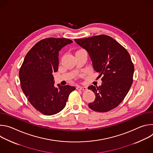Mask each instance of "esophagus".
I'll use <instances>...</instances> for the list:
<instances>
[{
    "label": "esophagus",
    "mask_w": 153,
    "mask_h": 153,
    "mask_svg": "<svg viewBox=\"0 0 153 153\" xmlns=\"http://www.w3.org/2000/svg\"><path fill=\"white\" fill-rule=\"evenodd\" d=\"M77 90H82V91H85L87 90V88L86 86H79L77 87Z\"/></svg>",
    "instance_id": "34e87169"
}]
</instances>
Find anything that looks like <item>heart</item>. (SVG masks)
<instances>
[{
	"instance_id": "1",
	"label": "heart",
	"mask_w": 153,
	"mask_h": 153,
	"mask_svg": "<svg viewBox=\"0 0 153 153\" xmlns=\"http://www.w3.org/2000/svg\"><path fill=\"white\" fill-rule=\"evenodd\" d=\"M79 51H80V50H79Z\"/></svg>"
}]
</instances>
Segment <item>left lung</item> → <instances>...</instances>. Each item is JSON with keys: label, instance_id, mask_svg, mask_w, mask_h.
<instances>
[{"label": "left lung", "instance_id": "obj_1", "mask_svg": "<svg viewBox=\"0 0 153 153\" xmlns=\"http://www.w3.org/2000/svg\"><path fill=\"white\" fill-rule=\"evenodd\" d=\"M74 41L88 52L94 70L102 76V85L89 86L96 98L88 106L97 112H107L117 107L128 94L133 81L134 67L131 59L119 43L106 35Z\"/></svg>", "mask_w": 153, "mask_h": 153}]
</instances>
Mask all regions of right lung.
<instances>
[{"instance_id": "right-lung-1", "label": "right lung", "mask_w": 153, "mask_h": 153, "mask_svg": "<svg viewBox=\"0 0 153 153\" xmlns=\"http://www.w3.org/2000/svg\"><path fill=\"white\" fill-rule=\"evenodd\" d=\"M65 38H48L39 42L27 54L19 70L20 85L30 103L43 114L62 111L74 86L60 84L56 87L53 75L58 71L59 52L70 43Z\"/></svg>"}]
</instances>
